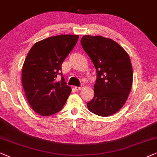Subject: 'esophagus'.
<instances>
[{"label": "esophagus", "instance_id": "esophagus-1", "mask_svg": "<svg viewBox=\"0 0 157 157\" xmlns=\"http://www.w3.org/2000/svg\"><path fill=\"white\" fill-rule=\"evenodd\" d=\"M84 87H85V85H84L83 84H82V85L79 86V87H75V89L78 90H80L82 89H83Z\"/></svg>", "mask_w": 157, "mask_h": 157}]
</instances>
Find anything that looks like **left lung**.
<instances>
[{
    "label": "left lung",
    "instance_id": "8db88e82",
    "mask_svg": "<svg viewBox=\"0 0 157 157\" xmlns=\"http://www.w3.org/2000/svg\"><path fill=\"white\" fill-rule=\"evenodd\" d=\"M82 47L97 70L94 95L88 109L101 117L115 114L123 107L131 91L133 70L129 55L113 40L84 35Z\"/></svg>",
    "mask_w": 157,
    "mask_h": 157
}]
</instances>
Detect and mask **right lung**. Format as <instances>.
<instances>
[{
    "label": "right lung",
    "mask_w": 157,
    "mask_h": 157,
    "mask_svg": "<svg viewBox=\"0 0 157 157\" xmlns=\"http://www.w3.org/2000/svg\"><path fill=\"white\" fill-rule=\"evenodd\" d=\"M78 38L76 35L48 37L34 44L26 56L22 69V84L28 103L40 115H52L65 105L72 90L59 71ZM58 74L62 78L57 82Z\"/></svg>",
    "instance_id": "1"
}]
</instances>
